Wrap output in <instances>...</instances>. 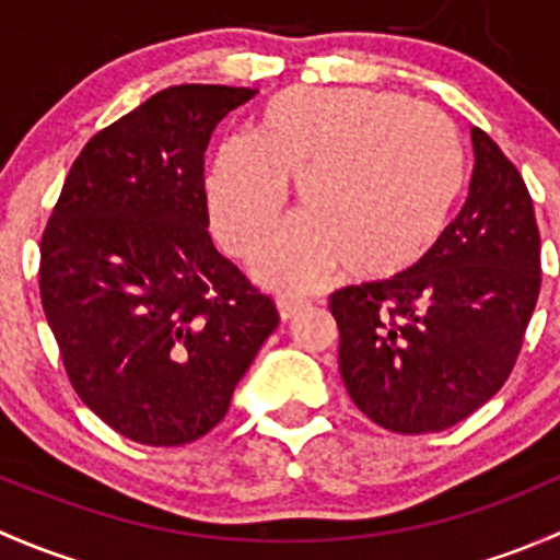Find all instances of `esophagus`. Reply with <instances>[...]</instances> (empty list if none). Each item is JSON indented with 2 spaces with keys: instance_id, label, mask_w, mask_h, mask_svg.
Returning <instances> with one entry per match:
<instances>
[{
  "instance_id": "34e87169",
  "label": "esophagus",
  "mask_w": 560,
  "mask_h": 560,
  "mask_svg": "<svg viewBox=\"0 0 560 560\" xmlns=\"http://www.w3.org/2000/svg\"><path fill=\"white\" fill-rule=\"evenodd\" d=\"M312 306V301H306V298H298V295H279V301H276V308H279L281 319H295L298 314H303V308Z\"/></svg>"
}]
</instances>
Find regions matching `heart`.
I'll return each instance as SVG.
<instances>
[{
    "label": "heart",
    "mask_w": 560,
    "mask_h": 560,
    "mask_svg": "<svg viewBox=\"0 0 560 560\" xmlns=\"http://www.w3.org/2000/svg\"><path fill=\"white\" fill-rule=\"evenodd\" d=\"M463 145L442 110L371 89H287L254 138H228L206 175L224 248L246 257L268 238L287 180L306 211L254 259L279 290H312L338 265L360 279L415 268L444 233L463 189Z\"/></svg>",
    "instance_id": "b5f03b06"
}]
</instances>
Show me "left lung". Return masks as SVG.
Instances as JSON below:
<instances>
[{"label": "left lung", "instance_id": "8db88e82", "mask_svg": "<svg viewBox=\"0 0 560 560\" xmlns=\"http://www.w3.org/2000/svg\"><path fill=\"white\" fill-rule=\"evenodd\" d=\"M471 143L468 197L431 252L393 279L330 295L343 387L395 433L444 431L488 404L521 354L539 298L528 189L479 127Z\"/></svg>", "mask_w": 560, "mask_h": 560}]
</instances>
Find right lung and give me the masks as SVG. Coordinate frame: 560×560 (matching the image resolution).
Masks as SVG:
<instances>
[{
	"instance_id": "1",
	"label": "right lung",
	"mask_w": 560,
	"mask_h": 560,
	"mask_svg": "<svg viewBox=\"0 0 560 560\" xmlns=\"http://www.w3.org/2000/svg\"><path fill=\"white\" fill-rule=\"evenodd\" d=\"M257 89L184 83L83 145L39 244V298L72 387L151 447L206 436L279 325L208 235L202 162Z\"/></svg>"
}]
</instances>
